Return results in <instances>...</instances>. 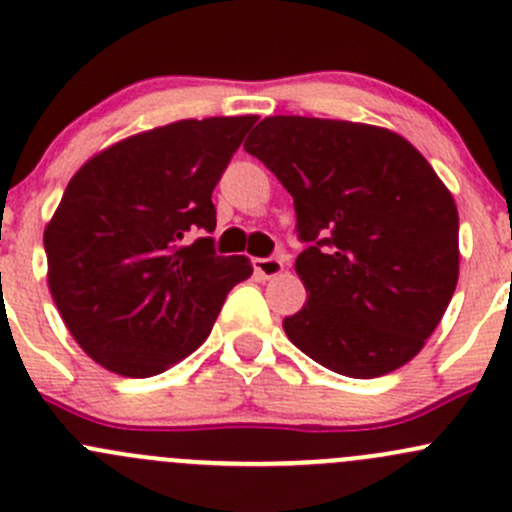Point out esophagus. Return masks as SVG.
<instances>
[{
	"instance_id": "esophagus-1",
	"label": "esophagus",
	"mask_w": 512,
	"mask_h": 512,
	"mask_svg": "<svg viewBox=\"0 0 512 512\" xmlns=\"http://www.w3.org/2000/svg\"><path fill=\"white\" fill-rule=\"evenodd\" d=\"M252 267H255V272L260 277H277L282 270H285V262H282V257H257V260H252Z\"/></svg>"
}]
</instances>
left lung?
Here are the masks:
<instances>
[{
    "instance_id": "left-lung-1",
    "label": "left lung",
    "mask_w": 512,
    "mask_h": 512,
    "mask_svg": "<svg viewBox=\"0 0 512 512\" xmlns=\"http://www.w3.org/2000/svg\"><path fill=\"white\" fill-rule=\"evenodd\" d=\"M245 151L292 195L304 242L289 342L352 379L414 359L458 282V210L428 160L386 128L307 116L265 118Z\"/></svg>"
}]
</instances>
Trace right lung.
Here are the masks:
<instances>
[{"mask_svg": "<svg viewBox=\"0 0 512 512\" xmlns=\"http://www.w3.org/2000/svg\"><path fill=\"white\" fill-rule=\"evenodd\" d=\"M257 116L168 123L98 153L44 230L49 289L71 337L108 371L146 379L208 339L252 275L215 252L213 190Z\"/></svg>", "mask_w": 512, "mask_h": 512, "instance_id": "right-lung-1", "label": "right lung"}]
</instances>
